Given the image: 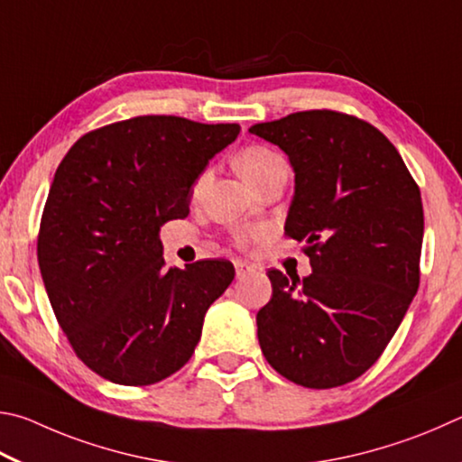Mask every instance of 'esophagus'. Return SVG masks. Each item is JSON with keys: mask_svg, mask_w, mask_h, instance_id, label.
Returning a JSON list of instances; mask_svg holds the SVG:
<instances>
[{"mask_svg": "<svg viewBox=\"0 0 462 462\" xmlns=\"http://www.w3.org/2000/svg\"><path fill=\"white\" fill-rule=\"evenodd\" d=\"M252 272H254L252 265H247L245 262H236V276H237V280L249 276V273H252Z\"/></svg>", "mask_w": 462, "mask_h": 462, "instance_id": "1", "label": "esophagus"}]
</instances>
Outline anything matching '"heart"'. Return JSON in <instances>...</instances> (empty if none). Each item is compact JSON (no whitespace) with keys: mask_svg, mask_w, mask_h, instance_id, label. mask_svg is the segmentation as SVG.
I'll return each instance as SVG.
<instances>
[{"mask_svg":"<svg viewBox=\"0 0 462 462\" xmlns=\"http://www.w3.org/2000/svg\"><path fill=\"white\" fill-rule=\"evenodd\" d=\"M237 170L249 184H254L257 189V186L268 180L273 174L288 172V164L276 150L265 148V145H247V148L239 152ZM208 170L199 176L197 184H194V194L202 192V189H205L208 182ZM265 237H268V226L263 225L239 226V229L233 231V244L239 249H247L260 244Z\"/></svg>","mask_w":462,"mask_h":462,"instance_id":"1","label":"heart"}]
</instances>
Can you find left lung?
<instances>
[{
    "instance_id": "1",
    "label": "left lung",
    "mask_w": 462,
    "mask_h": 462,
    "mask_svg": "<svg viewBox=\"0 0 462 462\" xmlns=\"http://www.w3.org/2000/svg\"><path fill=\"white\" fill-rule=\"evenodd\" d=\"M249 132L294 168L286 236L304 241L312 273L270 270L272 300L257 312L270 365L298 385L328 390L374 365L420 284L422 197L393 143L367 121L298 111Z\"/></svg>"
}]
</instances>
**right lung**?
<instances>
[{
    "label": "right lung",
    "instance_id": "obj_1",
    "mask_svg": "<svg viewBox=\"0 0 462 462\" xmlns=\"http://www.w3.org/2000/svg\"><path fill=\"white\" fill-rule=\"evenodd\" d=\"M239 129L140 116L85 134L56 168L40 273L77 357L103 379L152 385L176 374L236 278L226 260L164 270L160 226L189 215L194 180Z\"/></svg>",
    "mask_w": 462,
    "mask_h": 462
}]
</instances>
